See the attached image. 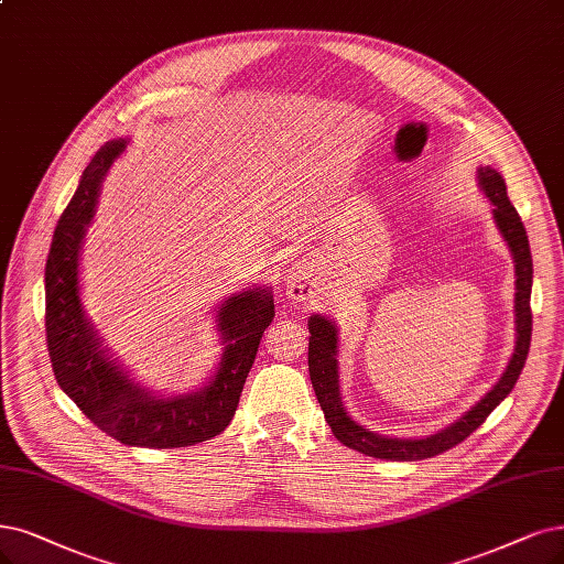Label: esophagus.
Segmentation results:
<instances>
[{"label": "esophagus", "instance_id": "34e87169", "mask_svg": "<svg viewBox=\"0 0 564 564\" xmlns=\"http://www.w3.org/2000/svg\"><path fill=\"white\" fill-rule=\"evenodd\" d=\"M285 293L290 300L304 302L311 297V274L304 262H295L285 274Z\"/></svg>", "mask_w": 564, "mask_h": 564}]
</instances>
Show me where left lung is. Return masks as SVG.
I'll return each instance as SVG.
<instances>
[{"label": "left lung", "instance_id": "1", "mask_svg": "<svg viewBox=\"0 0 564 564\" xmlns=\"http://www.w3.org/2000/svg\"><path fill=\"white\" fill-rule=\"evenodd\" d=\"M478 183H481L486 197L490 199L495 223L502 232L505 241L509 243L513 262H516V346L511 352V360L505 369L499 381L478 400L465 415H460L455 423L440 430L436 434L425 436V440H398V436H383L377 432H369L367 427L358 425L350 419L344 409L341 394H339V367H337V325L325 316H311L308 318V377L314 383L318 404L325 413V421L332 427V434L337 440L371 457H381V460H400L413 463L425 460V457L440 455L460 442L478 427L492 413V409L502 402L507 394L513 390L520 371L525 367L530 339H532V253L525 225L520 220L516 206L507 197V185L499 172L492 166H478Z\"/></svg>", "mask_w": 564, "mask_h": 564}]
</instances>
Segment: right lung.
<instances>
[{
	"label": "right lung",
	"instance_id": "right-lung-1",
	"mask_svg": "<svg viewBox=\"0 0 564 564\" xmlns=\"http://www.w3.org/2000/svg\"><path fill=\"white\" fill-rule=\"evenodd\" d=\"M128 141L113 139L95 153L59 216L46 260V344L57 386L74 404L124 446L181 448L220 434L241 398L260 339L274 321L269 288H250L218 306L223 358L208 383L185 394H155L139 386L104 348L80 304L78 256L95 216L99 183Z\"/></svg>",
	"mask_w": 564,
	"mask_h": 564
}]
</instances>
